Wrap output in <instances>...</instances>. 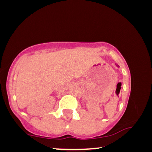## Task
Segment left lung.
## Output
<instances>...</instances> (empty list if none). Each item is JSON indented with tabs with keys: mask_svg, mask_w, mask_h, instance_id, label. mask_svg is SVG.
Segmentation results:
<instances>
[{
	"mask_svg": "<svg viewBox=\"0 0 152 152\" xmlns=\"http://www.w3.org/2000/svg\"><path fill=\"white\" fill-rule=\"evenodd\" d=\"M117 67H118V68H119V65H118V64H117V65H116Z\"/></svg>",
	"mask_w": 152,
	"mask_h": 152,
	"instance_id": "8db88e82",
	"label": "left lung"
}]
</instances>
